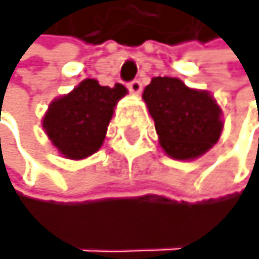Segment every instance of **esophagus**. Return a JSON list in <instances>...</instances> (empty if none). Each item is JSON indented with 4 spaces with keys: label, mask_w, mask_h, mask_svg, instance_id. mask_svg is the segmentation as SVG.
Segmentation results:
<instances>
[{
    "label": "esophagus",
    "mask_w": 259,
    "mask_h": 259,
    "mask_svg": "<svg viewBox=\"0 0 259 259\" xmlns=\"http://www.w3.org/2000/svg\"><path fill=\"white\" fill-rule=\"evenodd\" d=\"M127 88L131 90L134 95H139L142 91V83L139 79H134V81H131V83L127 84Z\"/></svg>",
    "instance_id": "esophagus-1"
}]
</instances>
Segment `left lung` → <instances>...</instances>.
Segmentation results:
<instances>
[{
    "instance_id": "1",
    "label": "left lung",
    "mask_w": 259,
    "mask_h": 259,
    "mask_svg": "<svg viewBox=\"0 0 259 259\" xmlns=\"http://www.w3.org/2000/svg\"><path fill=\"white\" fill-rule=\"evenodd\" d=\"M142 98L154 120L159 144L173 159H195L215 144L222 132V110L203 90L178 77H152Z\"/></svg>"
}]
</instances>
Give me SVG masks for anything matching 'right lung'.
I'll list each match as a JSON object with an SVG mask.
<instances>
[{
  "label": "right lung",
  "mask_w": 259,
  "mask_h": 259,
  "mask_svg": "<svg viewBox=\"0 0 259 259\" xmlns=\"http://www.w3.org/2000/svg\"><path fill=\"white\" fill-rule=\"evenodd\" d=\"M125 86H102L96 79H84L71 93L56 98L42 118V127L67 159H84L102 147L113 108Z\"/></svg>",
  "instance_id": "obj_1"
}]
</instances>
